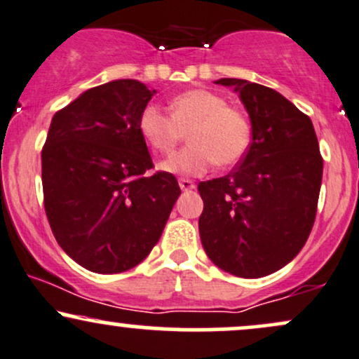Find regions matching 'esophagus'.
Returning a JSON list of instances; mask_svg holds the SVG:
<instances>
[{"label":"esophagus","mask_w":359,"mask_h":359,"mask_svg":"<svg viewBox=\"0 0 359 359\" xmlns=\"http://www.w3.org/2000/svg\"><path fill=\"white\" fill-rule=\"evenodd\" d=\"M179 185H180V189H182V191H194V189H196V184H194L192 180H189V179H180Z\"/></svg>","instance_id":"esophagus-1"}]
</instances>
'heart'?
Here are the masks:
<instances>
[{
	"instance_id": "b5f03b06",
	"label": "heart",
	"mask_w": 359,
	"mask_h": 359,
	"mask_svg": "<svg viewBox=\"0 0 359 359\" xmlns=\"http://www.w3.org/2000/svg\"><path fill=\"white\" fill-rule=\"evenodd\" d=\"M140 133L148 147L168 154L187 133L189 145L158 163L165 174L203 175L212 163L231 167L245 156L251 125L241 111L228 108L219 94L192 89L170 101V114L148 104L140 114Z\"/></svg>"
}]
</instances>
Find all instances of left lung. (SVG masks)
<instances>
[{
	"instance_id": "left-lung-1",
	"label": "left lung",
	"mask_w": 359,
	"mask_h": 359,
	"mask_svg": "<svg viewBox=\"0 0 359 359\" xmlns=\"http://www.w3.org/2000/svg\"><path fill=\"white\" fill-rule=\"evenodd\" d=\"M240 96L251 143L228 175L197 185L199 234L221 270L259 278L292 262L314 226L323 156L311 118L266 86L217 79Z\"/></svg>"
}]
</instances>
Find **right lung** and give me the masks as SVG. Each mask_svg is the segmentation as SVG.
<instances>
[{
    "mask_svg": "<svg viewBox=\"0 0 359 359\" xmlns=\"http://www.w3.org/2000/svg\"><path fill=\"white\" fill-rule=\"evenodd\" d=\"M155 93L135 79L106 82L53 114L48 128L45 212L60 248L94 273L142 263L180 196L172 174H147L154 163L138 121Z\"/></svg>",
    "mask_w": 359,
    "mask_h": 359,
    "instance_id": "obj_1",
    "label": "right lung"
}]
</instances>
